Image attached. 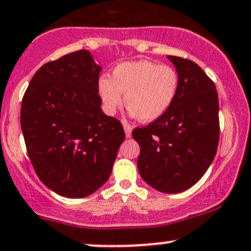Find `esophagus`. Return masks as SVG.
Here are the masks:
<instances>
[{
    "instance_id": "esophagus-1",
    "label": "esophagus",
    "mask_w": 251,
    "mask_h": 251,
    "mask_svg": "<svg viewBox=\"0 0 251 251\" xmlns=\"http://www.w3.org/2000/svg\"><path fill=\"white\" fill-rule=\"evenodd\" d=\"M124 131H125L126 137H127V138H130L131 133H132V127H131L130 125H127V124H125V125H124Z\"/></svg>"
}]
</instances>
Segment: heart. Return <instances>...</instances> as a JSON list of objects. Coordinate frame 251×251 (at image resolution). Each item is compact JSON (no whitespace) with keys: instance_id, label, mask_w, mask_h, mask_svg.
Instances as JSON below:
<instances>
[{"instance_id":"obj_1","label":"heart","mask_w":251,"mask_h":251,"mask_svg":"<svg viewBox=\"0 0 251 251\" xmlns=\"http://www.w3.org/2000/svg\"><path fill=\"white\" fill-rule=\"evenodd\" d=\"M178 85V75L172 67L141 60L119 63L112 78H100L99 94L108 114L117 112L123 103L121 94H125L131 117L151 123L170 109Z\"/></svg>"}]
</instances>
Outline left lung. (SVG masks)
<instances>
[{"label": "left lung", "mask_w": 251, "mask_h": 251, "mask_svg": "<svg viewBox=\"0 0 251 251\" xmlns=\"http://www.w3.org/2000/svg\"><path fill=\"white\" fill-rule=\"evenodd\" d=\"M178 73L170 109L146 127L134 128L141 147L137 167L143 180L165 194L185 191L214 160L219 143V100L212 79L197 63L170 56Z\"/></svg>", "instance_id": "1"}]
</instances>
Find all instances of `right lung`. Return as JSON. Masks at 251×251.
Instances as JSON below:
<instances>
[{
  "instance_id": "add662e5",
  "label": "right lung",
  "mask_w": 251,
  "mask_h": 251,
  "mask_svg": "<svg viewBox=\"0 0 251 251\" xmlns=\"http://www.w3.org/2000/svg\"><path fill=\"white\" fill-rule=\"evenodd\" d=\"M89 50L42 66L23 97L20 124L28 157L42 183L81 199L109 179L125 139L118 119L101 109L99 75Z\"/></svg>"
}]
</instances>
